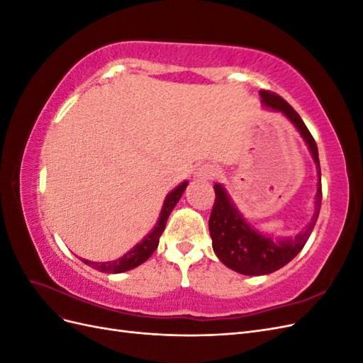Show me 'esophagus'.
Wrapping results in <instances>:
<instances>
[{"label": "esophagus", "mask_w": 363, "mask_h": 363, "mask_svg": "<svg viewBox=\"0 0 363 363\" xmlns=\"http://www.w3.org/2000/svg\"><path fill=\"white\" fill-rule=\"evenodd\" d=\"M216 174V168L211 163H203L201 167L196 169L195 177L199 180H211L213 179V175Z\"/></svg>", "instance_id": "esophagus-1"}]
</instances>
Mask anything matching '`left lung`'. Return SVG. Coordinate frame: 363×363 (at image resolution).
<instances>
[{
  "mask_svg": "<svg viewBox=\"0 0 363 363\" xmlns=\"http://www.w3.org/2000/svg\"><path fill=\"white\" fill-rule=\"evenodd\" d=\"M259 95L262 98L263 107L271 108L274 112H280L286 116L296 131L301 135L316 164L318 184L315 208L311 221L295 236L288 238H274L272 235L262 233L260 230L250 224L245 216L240 213L224 186L221 183L213 184L216 199L211 219H208V232H211L212 238V247L218 259L227 268L244 274V276H265V274H271L283 268L298 255L316 224L323 200L320 157H318V147L311 131L307 130L300 115L281 96L268 91H260Z\"/></svg>",
  "mask_w": 363,
  "mask_h": 363,
  "instance_id": "obj_1",
  "label": "left lung"
}]
</instances>
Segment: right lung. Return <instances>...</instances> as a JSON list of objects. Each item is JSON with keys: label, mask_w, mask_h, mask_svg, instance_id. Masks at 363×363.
I'll return each instance as SVG.
<instances>
[{"label": "right lung", "mask_w": 363, "mask_h": 363, "mask_svg": "<svg viewBox=\"0 0 363 363\" xmlns=\"http://www.w3.org/2000/svg\"><path fill=\"white\" fill-rule=\"evenodd\" d=\"M188 184H189V182L184 180L183 183H180L177 186V188H174L167 195V199H164V201H163L156 225L152 227L151 232L144 239H142L139 244H136L130 251H127L123 257L111 260V262H92V260H86V259H82V262L86 263V265L92 267L94 269H98L100 272H107V274L125 272V271H130V269L142 265V263L148 260L152 252L156 251V248L159 245V239L163 233L164 227H167V221L172 212V208L182 199V195Z\"/></svg>", "instance_id": "add662e5"}]
</instances>
